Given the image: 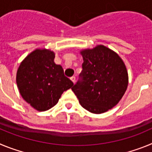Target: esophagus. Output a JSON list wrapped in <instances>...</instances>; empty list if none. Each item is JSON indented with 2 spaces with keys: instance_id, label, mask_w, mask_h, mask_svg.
<instances>
[{
  "instance_id": "obj_1",
  "label": "esophagus",
  "mask_w": 152,
  "mask_h": 152,
  "mask_svg": "<svg viewBox=\"0 0 152 152\" xmlns=\"http://www.w3.org/2000/svg\"><path fill=\"white\" fill-rule=\"evenodd\" d=\"M71 80H72V82L75 83V76H72V77H71Z\"/></svg>"
}]
</instances>
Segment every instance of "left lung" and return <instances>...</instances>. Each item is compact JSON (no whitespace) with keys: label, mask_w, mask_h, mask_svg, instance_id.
<instances>
[{"label":"left lung","mask_w":152,"mask_h":152,"mask_svg":"<svg viewBox=\"0 0 152 152\" xmlns=\"http://www.w3.org/2000/svg\"><path fill=\"white\" fill-rule=\"evenodd\" d=\"M80 54L83 69L72 91L89 112H107L119 103L127 89L126 65L119 55L104 45L84 49Z\"/></svg>","instance_id":"1"}]
</instances>
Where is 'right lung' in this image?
I'll return each mask as SVG.
<instances>
[{
  "instance_id": "right-lung-1",
  "label": "right lung",
  "mask_w": 152,
  "mask_h": 152,
  "mask_svg": "<svg viewBox=\"0 0 152 152\" xmlns=\"http://www.w3.org/2000/svg\"><path fill=\"white\" fill-rule=\"evenodd\" d=\"M54 58L52 51L36 49L25 58L17 70L16 80L20 94L38 111L54 107L63 92L74 84Z\"/></svg>"
}]
</instances>
